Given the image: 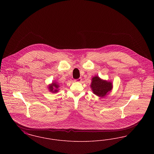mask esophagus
Segmentation results:
<instances>
[{"label":"esophagus","instance_id":"obj_1","mask_svg":"<svg viewBox=\"0 0 154 154\" xmlns=\"http://www.w3.org/2000/svg\"><path fill=\"white\" fill-rule=\"evenodd\" d=\"M81 81H82V79H81V78H79V79H78L75 80L74 81H75V82H81Z\"/></svg>","mask_w":154,"mask_h":154}]
</instances>
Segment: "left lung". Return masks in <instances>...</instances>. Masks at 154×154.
Returning a JSON list of instances; mask_svg holds the SVG:
<instances>
[{"label":"left lung","mask_w":154,"mask_h":154,"mask_svg":"<svg viewBox=\"0 0 154 154\" xmlns=\"http://www.w3.org/2000/svg\"><path fill=\"white\" fill-rule=\"evenodd\" d=\"M91 87L96 95L104 97L111 91L112 85L111 82L102 80L99 77L95 76L92 78Z\"/></svg>","instance_id":"8db88e82"}]
</instances>
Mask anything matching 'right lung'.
Returning a JSON list of instances; mask_svg holds the SVG:
<instances>
[{
    "mask_svg": "<svg viewBox=\"0 0 154 154\" xmlns=\"http://www.w3.org/2000/svg\"><path fill=\"white\" fill-rule=\"evenodd\" d=\"M59 88V85L57 84V83H55V82H53L52 84L51 85H50L49 86V88L48 89H50V91L52 92H58V88Z\"/></svg>",
    "mask_w": 154,
    "mask_h": 154,
    "instance_id": "obj_1",
    "label": "right lung"
}]
</instances>
